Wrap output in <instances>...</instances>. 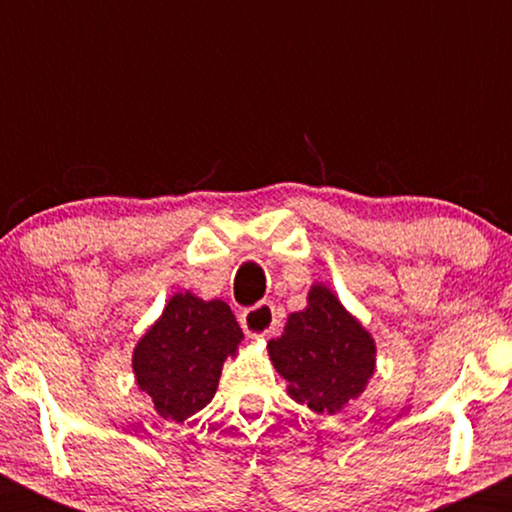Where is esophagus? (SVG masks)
I'll list each match as a JSON object with an SVG mask.
<instances>
[{
	"mask_svg": "<svg viewBox=\"0 0 512 512\" xmlns=\"http://www.w3.org/2000/svg\"><path fill=\"white\" fill-rule=\"evenodd\" d=\"M240 325H243V330L248 337L252 339H264L269 337V334L274 332L276 327V310L272 303H260L255 305V308L245 310L243 315H240Z\"/></svg>",
	"mask_w": 512,
	"mask_h": 512,
	"instance_id": "1",
	"label": "esophagus"
}]
</instances>
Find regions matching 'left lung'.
<instances>
[{
  "instance_id": "1",
  "label": "left lung",
  "mask_w": 512,
  "mask_h": 512,
  "mask_svg": "<svg viewBox=\"0 0 512 512\" xmlns=\"http://www.w3.org/2000/svg\"><path fill=\"white\" fill-rule=\"evenodd\" d=\"M267 354L293 402L332 416L366 392L378 346L337 293L315 281L308 305L286 317L284 334L267 344Z\"/></svg>"
}]
</instances>
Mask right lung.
Returning a JSON list of instances; mask_svg holds the SVG:
<instances>
[{
    "mask_svg": "<svg viewBox=\"0 0 512 512\" xmlns=\"http://www.w3.org/2000/svg\"><path fill=\"white\" fill-rule=\"evenodd\" d=\"M240 342L228 303L178 291L134 346V380L161 419L182 424L214 399L223 363L238 356Z\"/></svg>",
    "mask_w": 512,
    "mask_h": 512,
    "instance_id": "1",
    "label": "right lung"
}]
</instances>
